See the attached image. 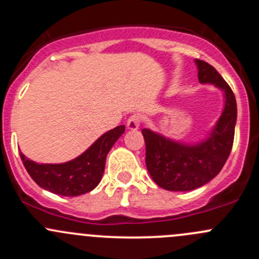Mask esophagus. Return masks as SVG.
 <instances>
[{
    "label": "esophagus",
    "mask_w": 259,
    "mask_h": 259,
    "mask_svg": "<svg viewBox=\"0 0 259 259\" xmlns=\"http://www.w3.org/2000/svg\"><path fill=\"white\" fill-rule=\"evenodd\" d=\"M142 122V115L140 114H132L127 120L128 130H139L140 124Z\"/></svg>",
    "instance_id": "esophagus-1"
}]
</instances>
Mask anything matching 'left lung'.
I'll list each match as a JSON object with an SVG mask.
<instances>
[{
  "mask_svg": "<svg viewBox=\"0 0 259 259\" xmlns=\"http://www.w3.org/2000/svg\"><path fill=\"white\" fill-rule=\"evenodd\" d=\"M201 83H213L225 95L223 114L199 144L173 141L144 128L146 144V166L155 183L166 191H192L215 178L225 165L234 142L236 123V100L233 90L220 73L207 62L194 61Z\"/></svg>",
  "mask_w": 259,
  "mask_h": 259,
  "instance_id": "1",
  "label": "left lung"
}]
</instances>
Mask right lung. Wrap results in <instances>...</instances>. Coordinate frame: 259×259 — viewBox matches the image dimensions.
<instances>
[{
    "label": "right lung",
    "mask_w": 259,
    "mask_h": 259,
    "mask_svg": "<svg viewBox=\"0 0 259 259\" xmlns=\"http://www.w3.org/2000/svg\"><path fill=\"white\" fill-rule=\"evenodd\" d=\"M122 134H124V125L113 128L83 154L63 164H38L23 152L20 157L29 176L39 187L60 196H80L93 191L102 181L108 152Z\"/></svg>",
    "instance_id": "right-lung-1"
}]
</instances>
